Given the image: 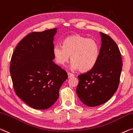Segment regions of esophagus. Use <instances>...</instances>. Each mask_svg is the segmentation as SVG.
<instances>
[{"label":"esophagus","mask_w":133,"mask_h":133,"mask_svg":"<svg viewBox=\"0 0 133 133\" xmlns=\"http://www.w3.org/2000/svg\"><path fill=\"white\" fill-rule=\"evenodd\" d=\"M67 75H68V78H72V77L74 76V75L72 74V73H71L70 72H68L67 73Z\"/></svg>","instance_id":"34e87169"}]
</instances>
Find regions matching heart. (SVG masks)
<instances>
[{"mask_svg":"<svg viewBox=\"0 0 133 133\" xmlns=\"http://www.w3.org/2000/svg\"><path fill=\"white\" fill-rule=\"evenodd\" d=\"M53 55L57 64L64 66L70 57L72 68L81 72H87L95 66L100 55V46L92 39L78 35L67 37L63 46L56 45Z\"/></svg>","mask_w":133,"mask_h":133,"instance_id":"b5f03b06","label":"heart"}]
</instances>
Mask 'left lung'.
<instances>
[{"mask_svg":"<svg viewBox=\"0 0 133 133\" xmlns=\"http://www.w3.org/2000/svg\"><path fill=\"white\" fill-rule=\"evenodd\" d=\"M102 45L98 60L91 70L78 76L76 93L87 106L95 107L108 102L117 90L122 61L115 42L100 32Z\"/></svg>","mask_w":133,"mask_h":133,"instance_id":"1","label":"left lung"}]
</instances>
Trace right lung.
<instances>
[{"label": "right lung", "instance_id": "obj_1", "mask_svg": "<svg viewBox=\"0 0 133 133\" xmlns=\"http://www.w3.org/2000/svg\"><path fill=\"white\" fill-rule=\"evenodd\" d=\"M57 29L29 33L18 43L11 57L10 73L16 94L35 109L52 106L68 77L52 61Z\"/></svg>", "mask_w": 133, "mask_h": 133}]
</instances>
